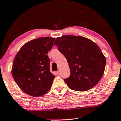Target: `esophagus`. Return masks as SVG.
I'll list each match as a JSON object with an SVG mask.
<instances>
[{
	"instance_id": "esophagus-1",
	"label": "esophagus",
	"mask_w": 121,
	"mask_h": 121,
	"mask_svg": "<svg viewBox=\"0 0 121 121\" xmlns=\"http://www.w3.org/2000/svg\"><path fill=\"white\" fill-rule=\"evenodd\" d=\"M56 74H57L58 75H60V71H59V70H58V71H56Z\"/></svg>"
}]
</instances>
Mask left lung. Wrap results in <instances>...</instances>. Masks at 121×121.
<instances>
[{
    "label": "left lung",
    "instance_id": "8db88e82",
    "mask_svg": "<svg viewBox=\"0 0 121 121\" xmlns=\"http://www.w3.org/2000/svg\"><path fill=\"white\" fill-rule=\"evenodd\" d=\"M54 45L68 61L71 73L64 81L71 89L84 91L97 84L106 60L95 43L82 36L65 35L57 38Z\"/></svg>",
    "mask_w": 121,
    "mask_h": 121
}]
</instances>
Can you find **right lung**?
<instances>
[{
  "label": "right lung",
  "instance_id": "1",
  "mask_svg": "<svg viewBox=\"0 0 121 121\" xmlns=\"http://www.w3.org/2000/svg\"><path fill=\"white\" fill-rule=\"evenodd\" d=\"M55 38L39 37L25 43L15 56L12 74L24 93L39 97L50 91L55 76L50 71V60L47 55Z\"/></svg>",
  "mask_w": 121,
  "mask_h": 121
}]
</instances>
